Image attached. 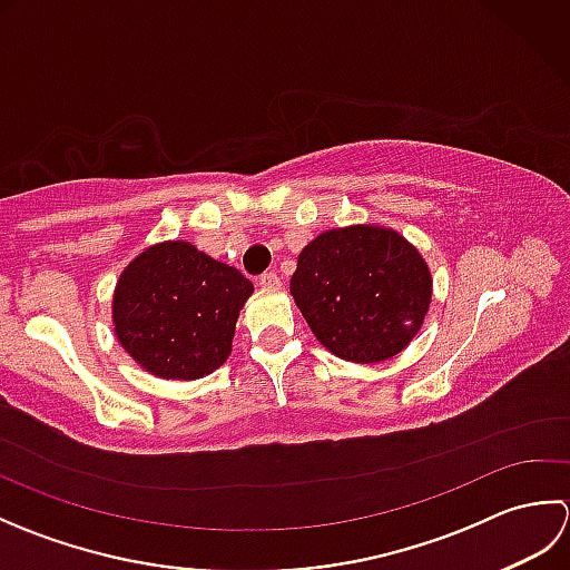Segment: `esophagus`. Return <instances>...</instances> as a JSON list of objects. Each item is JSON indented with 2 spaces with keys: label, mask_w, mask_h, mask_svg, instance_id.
I'll return each mask as SVG.
<instances>
[{
  "label": "esophagus",
  "mask_w": 570,
  "mask_h": 570,
  "mask_svg": "<svg viewBox=\"0 0 570 570\" xmlns=\"http://www.w3.org/2000/svg\"><path fill=\"white\" fill-rule=\"evenodd\" d=\"M259 286L266 288V292H276V288L282 286V278H278L274 272H264L259 276Z\"/></svg>",
  "instance_id": "34e87169"
}]
</instances>
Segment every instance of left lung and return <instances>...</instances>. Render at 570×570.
<instances>
[{
    "instance_id": "left-lung-1",
    "label": "left lung",
    "mask_w": 570,
    "mask_h": 570,
    "mask_svg": "<svg viewBox=\"0 0 570 570\" xmlns=\"http://www.w3.org/2000/svg\"><path fill=\"white\" fill-rule=\"evenodd\" d=\"M433 278L419 249L390 227L350 225L301 249L292 296L308 328L335 357L390 360L414 341Z\"/></svg>"
}]
</instances>
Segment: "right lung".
<instances>
[{
  "label": "right lung",
  "instance_id": "obj_1",
  "mask_svg": "<svg viewBox=\"0 0 570 570\" xmlns=\"http://www.w3.org/2000/svg\"><path fill=\"white\" fill-rule=\"evenodd\" d=\"M254 286L190 242L144 249L119 274L112 323L139 367L164 380H200L229 357L235 323Z\"/></svg>",
  "mask_w": 570,
  "mask_h": 570
}]
</instances>
